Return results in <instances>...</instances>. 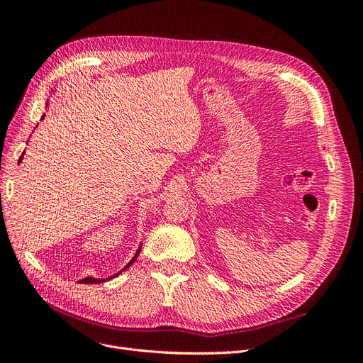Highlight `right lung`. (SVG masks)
Returning <instances> with one entry per match:
<instances>
[{
    "mask_svg": "<svg viewBox=\"0 0 363 363\" xmlns=\"http://www.w3.org/2000/svg\"><path fill=\"white\" fill-rule=\"evenodd\" d=\"M43 116H45V115H43ZM43 116H42V118H43ZM23 156H24V152H23ZM23 156H21V157H19L18 163H21V160H23ZM139 252H140V247L138 248V251H136V255H135V257H133V259H131V260H130V262L127 263V265H125V267H124L123 269H121L119 272H116V274H115V276H112V277H108V279H115L116 276H119V274H121V272H123V271H125V269H127V268H128L130 265H133V262H135V260H136V257L139 256ZM108 279H101V280H100V279H94V277H86V279H83V280H82V283H103V281H106V280H108Z\"/></svg>",
    "mask_w": 363,
    "mask_h": 363,
    "instance_id": "add662e5",
    "label": "right lung"
}]
</instances>
